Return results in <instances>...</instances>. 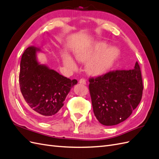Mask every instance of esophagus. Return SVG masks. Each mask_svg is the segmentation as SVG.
<instances>
[{
  "mask_svg": "<svg viewBox=\"0 0 159 159\" xmlns=\"http://www.w3.org/2000/svg\"><path fill=\"white\" fill-rule=\"evenodd\" d=\"M79 83L80 84H86V80L84 79H81L79 80Z\"/></svg>",
  "mask_w": 159,
  "mask_h": 159,
  "instance_id": "1",
  "label": "esophagus"
}]
</instances>
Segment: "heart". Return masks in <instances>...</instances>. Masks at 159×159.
<instances>
[{
    "label": "heart",
    "instance_id": "b5f03b06",
    "mask_svg": "<svg viewBox=\"0 0 159 159\" xmlns=\"http://www.w3.org/2000/svg\"><path fill=\"white\" fill-rule=\"evenodd\" d=\"M107 48L105 42H97L85 48L75 50V58L80 62H89L86 64V70L89 75L99 76L107 72L119 56V50L116 48ZM64 66L70 69H75L76 64L70 55L66 53L62 54Z\"/></svg>",
    "mask_w": 159,
    "mask_h": 159
}]
</instances>
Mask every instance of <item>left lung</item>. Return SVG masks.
Wrapping results in <instances>:
<instances>
[{
  "label": "left lung",
  "mask_w": 159,
  "mask_h": 159,
  "mask_svg": "<svg viewBox=\"0 0 159 159\" xmlns=\"http://www.w3.org/2000/svg\"><path fill=\"white\" fill-rule=\"evenodd\" d=\"M93 112L101 124L125 121L140 103L143 84L139 64L129 70H116L89 79Z\"/></svg>",
  "instance_id": "1"
}]
</instances>
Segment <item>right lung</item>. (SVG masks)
<instances>
[{"instance_id":"1","label":"right lung","mask_w":159,"mask_h":159,"mask_svg":"<svg viewBox=\"0 0 159 159\" xmlns=\"http://www.w3.org/2000/svg\"><path fill=\"white\" fill-rule=\"evenodd\" d=\"M39 48L28 47L21 57L19 85L24 99L40 120H51L64 105V101L74 85L70 80L41 64L37 58Z\"/></svg>"}]
</instances>
